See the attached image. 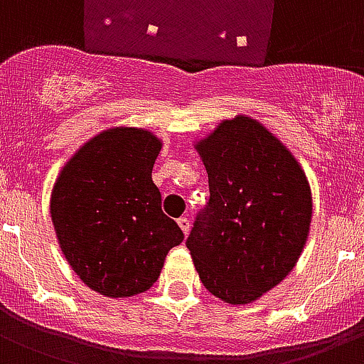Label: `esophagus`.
I'll use <instances>...</instances> for the list:
<instances>
[{
    "label": "esophagus",
    "mask_w": 364,
    "mask_h": 364,
    "mask_svg": "<svg viewBox=\"0 0 364 364\" xmlns=\"http://www.w3.org/2000/svg\"><path fill=\"white\" fill-rule=\"evenodd\" d=\"M178 225H180V229L184 231V235H188V232H190L191 223H190V220H188V218H178Z\"/></svg>",
    "instance_id": "34e87169"
}]
</instances>
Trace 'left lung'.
I'll return each instance as SVG.
<instances>
[{
	"label": "left lung",
	"mask_w": 364,
	"mask_h": 364,
	"mask_svg": "<svg viewBox=\"0 0 364 364\" xmlns=\"http://www.w3.org/2000/svg\"><path fill=\"white\" fill-rule=\"evenodd\" d=\"M197 152L210 197L186 246L212 295L248 304L278 286L301 257L312 220L306 174L248 116L223 120L197 142Z\"/></svg>",
	"instance_id": "obj_1"
}]
</instances>
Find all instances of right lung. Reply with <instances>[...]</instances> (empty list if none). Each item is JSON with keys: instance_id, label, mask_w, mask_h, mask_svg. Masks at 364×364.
<instances>
[{"instance_id": "add662e5", "label": "right lung", "mask_w": 364, "mask_h": 364, "mask_svg": "<svg viewBox=\"0 0 364 364\" xmlns=\"http://www.w3.org/2000/svg\"><path fill=\"white\" fill-rule=\"evenodd\" d=\"M159 150L150 132L107 129L67 161L52 190V223L67 263L105 297L150 289L168 250L184 240L152 180Z\"/></svg>"}]
</instances>
